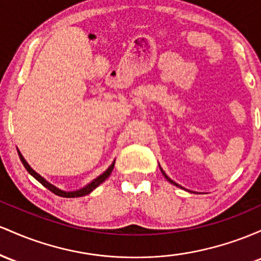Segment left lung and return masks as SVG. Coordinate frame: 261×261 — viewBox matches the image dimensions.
Returning a JSON list of instances; mask_svg holds the SVG:
<instances>
[{"label": "left lung", "mask_w": 261, "mask_h": 261, "mask_svg": "<svg viewBox=\"0 0 261 261\" xmlns=\"http://www.w3.org/2000/svg\"><path fill=\"white\" fill-rule=\"evenodd\" d=\"M160 170H162L163 175H164V176H165V177H166V180H168V181H170V182H171V184H174V185H175V186H177V187H181L180 185H177V184H176V182H174V181H172V180H171V178H170V177L168 176V175H166V174H165V172H164V171H163V169H162V168H160ZM181 189H182V187H181Z\"/></svg>", "instance_id": "obj_1"}]
</instances>
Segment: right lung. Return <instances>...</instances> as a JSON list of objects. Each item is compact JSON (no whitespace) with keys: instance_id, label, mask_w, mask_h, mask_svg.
Listing matches in <instances>:
<instances>
[{"instance_id":"right-lung-1","label":"right lung","mask_w":261,"mask_h":261,"mask_svg":"<svg viewBox=\"0 0 261 261\" xmlns=\"http://www.w3.org/2000/svg\"><path fill=\"white\" fill-rule=\"evenodd\" d=\"M18 155H19L20 162H22L23 165H24V168L27 169V171L29 172V174L32 175V176L36 178V180L39 181V182L42 184V185H43L44 187H46V189H48V190H50L53 194L60 196V197H67V198H71V197H81V196L89 195L90 192H92L93 190L96 189V187L101 185V184L103 182V181L106 180V178H107L108 176H110L111 172H112L113 168H115V162H113L112 164H111L110 168H108V169L106 170V171L103 172V174L99 175L98 177H96L95 180L91 181V182L89 184V185H86V186L83 187V189H80V190H76V191H63V190L58 189V187H55L54 185H51V184L48 182V181H46L45 178L40 176V175L38 174V172L34 171V170L32 169L31 166H29V164H28L27 162H25V159H24V158H23V155L20 154L19 150H18Z\"/></svg>"}]
</instances>
